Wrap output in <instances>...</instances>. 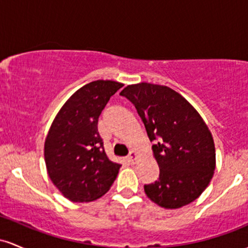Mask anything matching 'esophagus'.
<instances>
[{"label":"esophagus","mask_w":248,"mask_h":248,"mask_svg":"<svg viewBox=\"0 0 248 248\" xmlns=\"http://www.w3.org/2000/svg\"><path fill=\"white\" fill-rule=\"evenodd\" d=\"M127 158H129L130 163L136 164V161H137V154H136V151H133V150H131V151H130L129 155H127Z\"/></svg>","instance_id":"obj_1"}]
</instances>
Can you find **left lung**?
I'll use <instances>...</instances> for the list:
<instances>
[{"label": "left lung", "mask_w": 248, "mask_h": 248, "mask_svg": "<svg viewBox=\"0 0 248 248\" xmlns=\"http://www.w3.org/2000/svg\"><path fill=\"white\" fill-rule=\"evenodd\" d=\"M135 105L151 141L159 178L144 185L160 207L179 208L194 202L212 179L216 149L212 133L198 111L165 85L139 83L119 93Z\"/></svg>", "instance_id": "1"}]
</instances>
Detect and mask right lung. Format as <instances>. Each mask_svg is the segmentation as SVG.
<instances>
[{
    "mask_svg": "<svg viewBox=\"0 0 248 248\" xmlns=\"http://www.w3.org/2000/svg\"><path fill=\"white\" fill-rule=\"evenodd\" d=\"M123 84L94 80L68 99L55 117L44 143V159L52 184L74 202L101 198L122 165L108 158L98 133V118Z\"/></svg>",
    "mask_w": 248,
    "mask_h": 248,
    "instance_id": "obj_1",
    "label": "right lung"
}]
</instances>
